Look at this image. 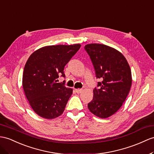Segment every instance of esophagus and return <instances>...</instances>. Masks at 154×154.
I'll list each match as a JSON object with an SVG mask.
<instances>
[{
	"mask_svg": "<svg viewBox=\"0 0 154 154\" xmlns=\"http://www.w3.org/2000/svg\"><path fill=\"white\" fill-rule=\"evenodd\" d=\"M82 91H83V90L82 89H75V91H76V93H80L82 92Z\"/></svg>",
	"mask_w": 154,
	"mask_h": 154,
	"instance_id": "obj_1",
	"label": "esophagus"
}]
</instances>
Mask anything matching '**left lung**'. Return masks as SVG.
<instances>
[{
  "label": "left lung",
  "mask_w": 154,
  "mask_h": 154,
  "mask_svg": "<svg viewBox=\"0 0 154 154\" xmlns=\"http://www.w3.org/2000/svg\"><path fill=\"white\" fill-rule=\"evenodd\" d=\"M95 70L102 82L93 89V98L88 106L92 114L100 118L110 117L125 102L132 84L129 63L116 49L100 44L85 46Z\"/></svg>",
  "instance_id": "8db88e82"
}]
</instances>
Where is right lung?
<instances>
[{"instance_id": "add662e5", "label": "right lung", "mask_w": 154, "mask_h": 154, "mask_svg": "<svg viewBox=\"0 0 154 154\" xmlns=\"http://www.w3.org/2000/svg\"><path fill=\"white\" fill-rule=\"evenodd\" d=\"M81 45H55L41 48L30 55L25 65L22 84L25 94L35 113L54 119L64 112L72 89L57 83L65 77V66Z\"/></svg>"}]
</instances>
